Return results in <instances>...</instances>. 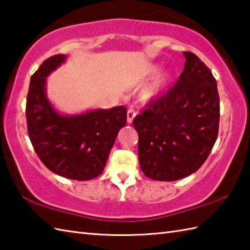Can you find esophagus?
<instances>
[{"mask_svg":"<svg viewBox=\"0 0 250 250\" xmlns=\"http://www.w3.org/2000/svg\"><path fill=\"white\" fill-rule=\"evenodd\" d=\"M136 116L135 110L133 108H130L126 111V117H128V124H132V121H133V118Z\"/></svg>","mask_w":250,"mask_h":250,"instance_id":"esophagus-1","label":"esophagus"}]
</instances>
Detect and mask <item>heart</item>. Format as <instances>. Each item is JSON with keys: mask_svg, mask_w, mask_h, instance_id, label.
<instances>
[{"mask_svg": "<svg viewBox=\"0 0 250 250\" xmlns=\"http://www.w3.org/2000/svg\"><path fill=\"white\" fill-rule=\"evenodd\" d=\"M160 67V63H150V64H148L145 67L144 72H143V76H151L153 74L159 72ZM172 78L173 75L172 73L169 72H162L160 74H158L149 83H147L146 86L142 89L140 97L143 102H151V101L160 97L168 87Z\"/></svg>", "mask_w": 250, "mask_h": 250, "instance_id": "1", "label": "heart"}]
</instances>
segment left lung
Wrapping results in <instances>:
<instances>
[{"label": "left lung", "instance_id": "8db88e82", "mask_svg": "<svg viewBox=\"0 0 250 250\" xmlns=\"http://www.w3.org/2000/svg\"><path fill=\"white\" fill-rule=\"evenodd\" d=\"M168 91L133 119L139 161L147 177L173 182L196 172L218 135L219 94L213 74L192 52Z\"/></svg>", "mask_w": 250, "mask_h": 250}]
</instances>
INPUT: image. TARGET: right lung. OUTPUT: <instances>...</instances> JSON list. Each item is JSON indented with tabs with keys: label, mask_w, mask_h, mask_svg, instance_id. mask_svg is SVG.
I'll return each instance as SVG.
<instances>
[{
	"label": "right lung",
	"mask_w": 250,
	"mask_h": 250,
	"mask_svg": "<svg viewBox=\"0 0 250 250\" xmlns=\"http://www.w3.org/2000/svg\"><path fill=\"white\" fill-rule=\"evenodd\" d=\"M52 56L31 77L26 97L30 141L45 167L62 177L89 180L103 172L110 149L126 125V108L115 106L62 114L47 97V77L66 60Z\"/></svg>",
	"instance_id": "right-lung-1"
}]
</instances>
